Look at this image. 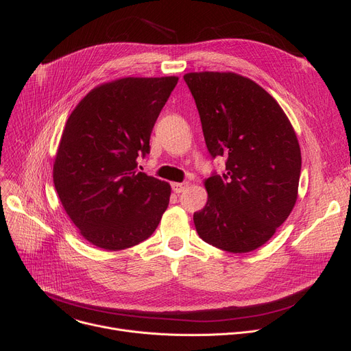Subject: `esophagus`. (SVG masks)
Returning <instances> with one entry per match:
<instances>
[{"label":"esophagus","instance_id":"obj_1","mask_svg":"<svg viewBox=\"0 0 351 351\" xmlns=\"http://www.w3.org/2000/svg\"><path fill=\"white\" fill-rule=\"evenodd\" d=\"M188 185H189L188 182H183V183H180V182H173V183H172V191H173L175 193H180V192H183V191H185V189L188 188Z\"/></svg>","mask_w":351,"mask_h":351}]
</instances>
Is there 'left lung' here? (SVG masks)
<instances>
[{
  "label": "left lung",
  "mask_w": 351,
  "mask_h": 351,
  "mask_svg": "<svg viewBox=\"0 0 351 351\" xmlns=\"http://www.w3.org/2000/svg\"><path fill=\"white\" fill-rule=\"evenodd\" d=\"M199 110L208 151L226 171L205 179L208 202L195 212L197 234L217 249L263 246L298 200L302 154L296 132L267 90L234 72L183 75Z\"/></svg>",
  "instance_id": "left-lung-1"
}]
</instances>
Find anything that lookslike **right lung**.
<instances>
[{
    "instance_id": "obj_1",
    "label": "right lung",
    "mask_w": 351,
    "mask_h": 351,
    "mask_svg": "<svg viewBox=\"0 0 351 351\" xmlns=\"http://www.w3.org/2000/svg\"><path fill=\"white\" fill-rule=\"evenodd\" d=\"M178 77L104 82L72 110L53 160V185L78 233L104 250L149 237L169 205L171 185L136 169Z\"/></svg>"
}]
</instances>
